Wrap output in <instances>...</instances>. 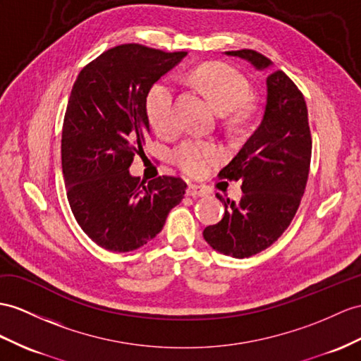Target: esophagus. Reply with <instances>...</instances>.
Returning <instances> with one entry per match:
<instances>
[{
    "label": "esophagus",
    "instance_id": "obj_1",
    "mask_svg": "<svg viewBox=\"0 0 361 361\" xmlns=\"http://www.w3.org/2000/svg\"><path fill=\"white\" fill-rule=\"evenodd\" d=\"M187 195L188 196H200V197H204V196H208L209 195V191L207 190V188H204V187H199V185H192V183H190L188 185V188H187Z\"/></svg>",
    "mask_w": 361,
    "mask_h": 361
}]
</instances>
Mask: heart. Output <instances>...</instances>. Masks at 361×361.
I'll return each mask as SVG.
<instances>
[{"label":"heart","mask_w":361,"mask_h":361,"mask_svg":"<svg viewBox=\"0 0 361 361\" xmlns=\"http://www.w3.org/2000/svg\"><path fill=\"white\" fill-rule=\"evenodd\" d=\"M195 81L221 111H231L233 119L240 122L248 114L245 102L251 87L242 73L224 63H208L196 68ZM145 110L152 127L164 136L178 130L174 114V87L169 81L154 84L145 99ZM219 150L200 140H185L173 152V161L190 176L205 174L219 159Z\"/></svg>","instance_id":"obj_1"}]
</instances>
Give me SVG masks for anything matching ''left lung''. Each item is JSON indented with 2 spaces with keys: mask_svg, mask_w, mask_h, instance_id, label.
Instances as JSON below:
<instances>
[{
  "mask_svg": "<svg viewBox=\"0 0 361 361\" xmlns=\"http://www.w3.org/2000/svg\"><path fill=\"white\" fill-rule=\"evenodd\" d=\"M257 70L272 63L256 50H231ZM312 139L302 92L282 70L267 78V105L257 130L219 178L242 180L239 204L217 196L225 207L222 221L204 230L213 250L235 259L271 247L294 219L307 182Z\"/></svg>",
  "mask_w": 361,
  "mask_h": 361,
  "instance_id": "obj_1",
  "label": "left lung"
}]
</instances>
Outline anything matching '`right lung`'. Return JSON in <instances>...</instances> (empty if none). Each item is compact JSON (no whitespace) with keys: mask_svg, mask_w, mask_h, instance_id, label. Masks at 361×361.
Masks as SVG:
<instances>
[{"mask_svg":"<svg viewBox=\"0 0 361 361\" xmlns=\"http://www.w3.org/2000/svg\"><path fill=\"white\" fill-rule=\"evenodd\" d=\"M187 51L122 44L79 72L67 104L61 161L72 213L99 247L127 252L161 233L185 195L180 178L144 185L128 169L150 136L145 99Z\"/></svg>","mask_w":361,"mask_h":361,"instance_id":"obj_1","label":"right lung"}]
</instances>
